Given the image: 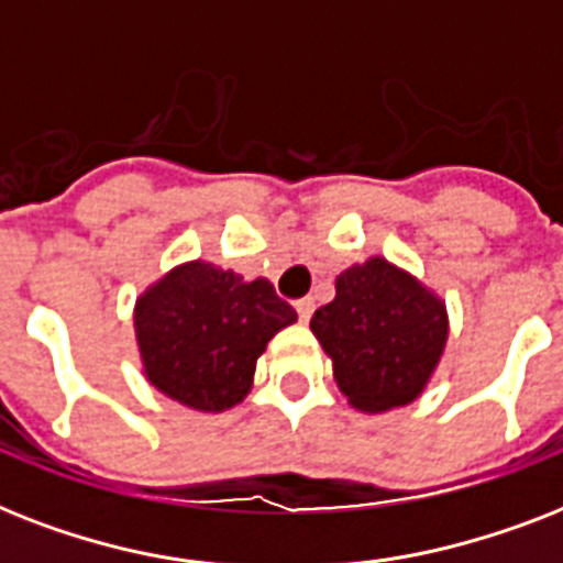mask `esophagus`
<instances>
[{"label": "esophagus", "mask_w": 563, "mask_h": 563, "mask_svg": "<svg viewBox=\"0 0 563 563\" xmlns=\"http://www.w3.org/2000/svg\"><path fill=\"white\" fill-rule=\"evenodd\" d=\"M296 313H299L302 322H308V319L313 317V299H299V302H296Z\"/></svg>", "instance_id": "obj_1"}]
</instances>
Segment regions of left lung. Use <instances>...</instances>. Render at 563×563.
<instances>
[{"instance_id": "1", "label": "left lung", "mask_w": 563, "mask_h": 563, "mask_svg": "<svg viewBox=\"0 0 563 563\" xmlns=\"http://www.w3.org/2000/svg\"><path fill=\"white\" fill-rule=\"evenodd\" d=\"M310 319L340 393L360 412L407 407L424 393L448 343V308L412 273L372 255L334 282Z\"/></svg>"}]
</instances>
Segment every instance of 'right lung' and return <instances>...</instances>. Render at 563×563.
I'll return each mask as SVG.
<instances>
[{"instance_id":"add662e5","label":"right lung","mask_w":563,"mask_h":563,"mask_svg":"<svg viewBox=\"0 0 563 563\" xmlns=\"http://www.w3.org/2000/svg\"><path fill=\"white\" fill-rule=\"evenodd\" d=\"M294 322L267 278L244 282L200 258L156 278L133 308L147 384L197 412L244 401L267 343Z\"/></svg>"}]
</instances>
